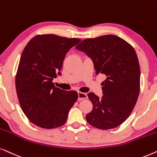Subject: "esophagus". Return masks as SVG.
<instances>
[{"label": "esophagus", "mask_w": 157, "mask_h": 157, "mask_svg": "<svg viewBox=\"0 0 157 157\" xmlns=\"http://www.w3.org/2000/svg\"><path fill=\"white\" fill-rule=\"evenodd\" d=\"M87 98V94L83 93V92H78V100H82Z\"/></svg>", "instance_id": "obj_1"}]
</instances>
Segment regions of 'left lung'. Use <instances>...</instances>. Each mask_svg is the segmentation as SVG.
Instances as JSON below:
<instances>
[{
    "label": "left lung",
    "instance_id": "1",
    "mask_svg": "<svg viewBox=\"0 0 157 157\" xmlns=\"http://www.w3.org/2000/svg\"><path fill=\"white\" fill-rule=\"evenodd\" d=\"M75 48L90 57L97 75L107 77L101 82V98L87 94L93 108L86 120L100 129L118 127L132 113L140 94V67L135 50L114 35L85 39Z\"/></svg>",
    "mask_w": 157,
    "mask_h": 157
}]
</instances>
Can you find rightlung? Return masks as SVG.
I'll use <instances>...</instances> for the list:
<instances>
[{"label":"right lung","mask_w":157,"mask_h":157,"mask_svg":"<svg viewBox=\"0 0 157 157\" xmlns=\"http://www.w3.org/2000/svg\"><path fill=\"white\" fill-rule=\"evenodd\" d=\"M81 41L53 34L38 35L22 52L15 77V88L21 109L32 123L45 129L63 126L70 108L78 98L76 91L54 86L60 75L64 58Z\"/></svg>","instance_id":"right-lung-1"}]
</instances>
